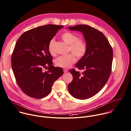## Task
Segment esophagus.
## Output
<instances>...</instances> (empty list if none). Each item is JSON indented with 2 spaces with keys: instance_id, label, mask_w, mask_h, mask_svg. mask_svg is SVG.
Returning <instances> with one entry per match:
<instances>
[{
  "instance_id": "obj_1",
  "label": "esophagus",
  "mask_w": 131,
  "mask_h": 131,
  "mask_svg": "<svg viewBox=\"0 0 131 131\" xmlns=\"http://www.w3.org/2000/svg\"><path fill=\"white\" fill-rule=\"evenodd\" d=\"M63 71H64V72H67L68 71V69H63Z\"/></svg>"
}]
</instances>
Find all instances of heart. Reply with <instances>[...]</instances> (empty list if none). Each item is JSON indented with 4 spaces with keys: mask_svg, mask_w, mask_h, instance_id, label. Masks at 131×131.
I'll return each instance as SVG.
<instances>
[{
    "mask_svg": "<svg viewBox=\"0 0 131 131\" xmlns=\"http://www.w3.org/2000/svg\"><path fill=\"white\" fill-rule=\"evenodd\" d=\"M61 38L67 45H69V49L78 59H81L85 56L87 51L86 43L83 40L78 39L76 35L67 31L61 35ZM54 42L55 40L51 39L48 44V50L51 55L55 54ZM74 54L69 53L59 57L55 60V64L59 67L65 68L70 67L76 61L75 56Z\"/></svg>",
    "mask_w": 131,
    "mask_h": 131,
    "instance_id": "heart-1",
    "label": "heart"
}]
</instances>
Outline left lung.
Instances as JSON below:
<instances>
[{"mask_svg": "<svg viewBox=\"0 0 131 131\" xmlns=\"http://www.w3.org/2000/svg\"><path fill=\"white\" fill-rule=\"evenodd\" d=\"M68 28L83 33L87 51L75 64L84 71L80 73L74 69L69 71L73 80L68 89L76 99H88L100 91L108 81L112 70L113 49L104 35L90 26L78 25Z\"/></svg>", "mask_w": 131, "mask_h": 131, "instance_id": "left-lung-1", "label": "left lung"}]
</instances>
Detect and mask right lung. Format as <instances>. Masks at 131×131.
Segmentation results:
<instances>
[{
  "mask_svg": "<svg viewBox=\"0 0 131 131\" xmlns=\"http://www.w3.org/2000/svg\"><path fill=\"white\" fill-rule=\"evenodd\" d=\"M63 26L47 25L24 33L18 39L11 58L13 71L21 91L40 99L48 95L54 82L63 74L62 68L52 65L48 50L50 40ZM48 68L47 72L42 69Z\"/></svg>",
  "mask_w": 131,
  "mask_h": 131,
  "instance_id": "obj_1",
  "label": "right lung"
}]
</instances>
